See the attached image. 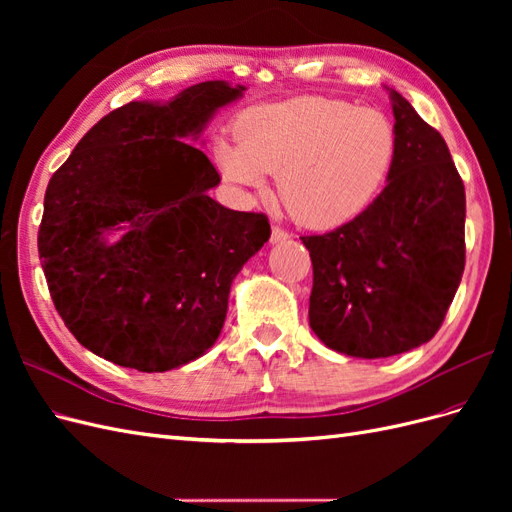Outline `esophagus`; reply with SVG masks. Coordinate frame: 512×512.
Returning a JSON list of instances; mask_svg holds the SVG:
<instances>
[{
  "label": "esophagus",
  "mask_w": 512,
  "mask_h": 512,
  "mask_svg": "<svg viewBox=\"0 0 512 512\" xmlns=\"http://www.w3.org/2000/svg\"><path fill=\"white\" fill-rule=\"evenodd\" d=\"M290 239V235L286 230H282L280 226H273L271 228V243L273 245H277V243H284V241H288Z\"/></svg>",
  "instance_id": "esophagus-1"
}]
</instances>
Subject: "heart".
Listing matches in <instances>:
<instances>
[{"mask_svg":"<svg viewBox=\"0 0 512 512\" xmlns=\"http://www.w3.org/2000/svg\"><path fill=\"white\" fill-rule=\"evenodd\" d=\"M237 143L218 141L215 158L228 183L275 194L305 228H339L374 203L397 158L393 121L352 102L301 96L247 108Z\"/></svg>","mask_w":512,"mask_h":512,"instance_id":"obj_1","label":"heart"}]
</instances>
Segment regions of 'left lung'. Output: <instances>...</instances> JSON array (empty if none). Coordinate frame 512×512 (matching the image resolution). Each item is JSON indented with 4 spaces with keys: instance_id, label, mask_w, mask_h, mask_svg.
Listing matches in <instances>:
<instances>
[{
    "instance_id": "left-lung-1",
    "label": "left lung",
    "mask_w": 512,
    "mask_h": 512,
    "mask_svg": "<svg viewBox=\"0 0 512 512\" xmlns=\"http://www.w3.org/2000/svg\"><path fill=\"white\" fill-rule=\"evenodd\" d=\"M389 94L397 158L386 188L356 220L301 237L314 267L309 327L356 359L429 342L466 265V190L451 151L404 96Z\"/></svg>"
}]
</instances>
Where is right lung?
I'll list each match as a JSON object with an SVG mask.
<instances>
[{"label": "right lung", "instance_id": "right-lung-1", "mask_svg": "<svg viewBox=\"0 0 512 512\" xmlns=\"http://www.w3.org/2000/svg\"><path fill=\"white\" fill-rule=\"evenodd\" d=\"M243 91L207 81L121 106L51 177L38 232L46 284L70 333L102 359L151 374L218 342L232 280L271 226L215 203L218 170L188 141Z\"/></svg>", "mask_w": 512, "mask_h": 512}]
</instances>
